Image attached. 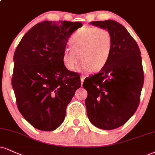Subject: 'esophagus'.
Instances as JSON below:
<instances>
[{"label":"esophagus","instance_id":"esophagus-1","mask_svg":"<svg viewBox=\"0 0 155 155\" xmlns=\"http://www.w3.org/2000/svg\"><path fill=\"white\" fill-rule=\"evenodd\" d=\"M85 78H86V76L84 75H81V84H82L84 81Z\"/></svg>","mask_w":155,"mask_h":155}]
</instances>
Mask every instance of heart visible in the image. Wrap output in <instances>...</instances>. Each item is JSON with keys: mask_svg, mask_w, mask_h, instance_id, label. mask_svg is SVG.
I'll list each match as a JSON object with an SVG mask.
<instances>
[{"mask_svg": "<svg viewBox=\"0 0 155 155\" xmlns=\"http://www.w3.org/2000/svg\"><path fill=\"white\" fill-rule=\"evenodd\" d=\"M71 47L63 50V63L68 70H76L80 58V71H98L109 61L113 48V38L109 31L97 27H85L72 35Z\"/></svg>", "mask_w": 155, "mask_h": 155, "instance_id": "1", "label": "heart"}]
</instances>
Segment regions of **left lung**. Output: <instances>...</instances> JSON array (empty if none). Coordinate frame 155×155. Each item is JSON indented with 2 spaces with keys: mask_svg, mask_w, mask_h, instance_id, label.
<instances>
[{
  "mask_svg": "<svg viewBox=\"0 0 155 155\" xmlns=\"http://www.w3.org/2000/svg\"><path fill=\"white\" fill-rule=\"evenodd\" d=\"M107 29L113 38L109 61L97 74L85 79L87 116L96 127L112 130L126 124L135 113L143 84L141 52L122 24L113 20L90 22Z\"/></svg>",
  "mask_w": 155,
  "mask_h": 155,
  "instance_id": "1",
  "label": "left lung"
}]
</instances>
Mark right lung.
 <instances>
[{"mask_svg":"<svg viewBox=\"0 0 155 155\" xmlns=\"http://www.w3.org/2000/svg\"><path fill=\"white\" fill-rule=\"evenodd\" d=\"M81 22L45 21L31 27L15 50L12 80L22 116L41 131L56 129L66 107L81 87L80 76L68 71L63 53Z\"/></svg>","mask_w":155,"mask_h":155,"instance_id":"1","label":"right lung"}]
</instances>
